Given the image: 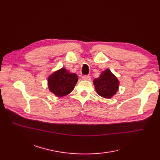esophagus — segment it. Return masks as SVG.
I'll use <instances>...</instances> for the list:
<instances>
[{
	"mask_svg": "<svg viewBox=\"0 0 160 160\" xmlns=\"http://www.w3.org/2000/svg\"><path fill=\"white\" fill-rule=\"evenodd\" d=\"M82 79L83 80H87V81H89L90 80V77L88 75H83L82 77Z\"/></svg>",
	"mask_w": 160,
	"mask_h": 160,
	"instance_id": "1",
	"label": "esophagus"
}]
</instances>
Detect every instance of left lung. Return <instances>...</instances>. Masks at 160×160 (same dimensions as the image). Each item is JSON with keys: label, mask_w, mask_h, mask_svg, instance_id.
Wrapping results in <instances>:
<instances>
[{"label": "left lung", "mask_w": 160, "mask_h": 160, "mask_svg": "<svg viewBox=\"0 0 160 160\" xmlns=\"http://www.w3.org/2000/svg\"><path fill=\"white\" fill-rule=\"evenodd\" d=\"M94 85L99 95L105 98H110L117 93L119 81L111 72L107 69L101 73L100 77L94 80Z\"/></svg>", "instance_id": "8db88e82"}]
</instances>
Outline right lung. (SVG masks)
<instances>
[{
    "label": "right lung",
    "mask_w": 160,
    "mask_h": 160,
    "mask_svg": "<svg viewBox=\"0 0 160 160\" xmlns=\"http://www.w3.org/2000/svg\"><path fill=\"white\" fill-rule=\"evenodd\" d=\"M78 81L77 74L70 73L62 68L49 77V89L57 96L62 97L72 92Z\"/></svg>",
    "instance_id": "1"
}]
</instances>
